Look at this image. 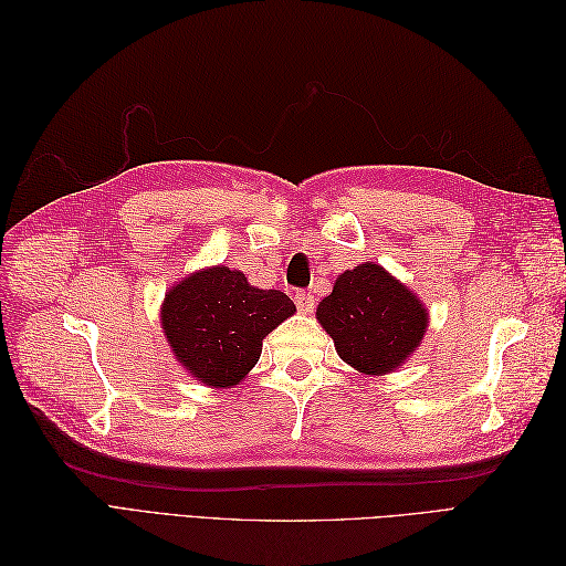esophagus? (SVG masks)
<instances>
[{
	"label": "esophagus",
	"mask_w": 566,
	"mask_h": 566,
	"mask_svg": "<svg viewBox=\"0 0 566 566\" xmlns=\"http://www.w3.org/2000/svg\"><path fill=\"white\" fill-rule=\"evenodd\" d=\"M295 304H297V310L300 312H312L314 310V295L312 293H304V290H297V293H295Z\"/></svg>",
	"instance_id": "esophagus-1"
}]
</instances>
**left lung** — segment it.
I'll return each instance as SVG.
<instances>
[{
  "label": "left lung",
  "instance_id": "1",
  "mask_svg": "<svg viewBox=\"0 0 566 566\" xmlns=\"http://www.w3.org/2000/svg\"><path fill=\"white\" fill-rule=\"evenodd\" d=\"M316 318L342 361L366 375L399 368L420 347L427 328V310L413 290L373 262L342 273L333 293L321 300Z\"/></svg>",
  "mask_w": 566,
  "mask_h": 566
}]
</instances>
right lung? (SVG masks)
Returning <instances> with one entry per match:
<instances>
[{
	"label": "right lung",
	"mask_w": 566,
	"mask_h": 566,
	"mask_svg": "<svg viewBox=\"0 0 566 566\" xmlns=\"http://www.w3.org/2000/svg\"><path fill=\"white\" fill-rule=\"evenodd\" d=\"M295 314L281 290H260L229 266L196 271L165 295L160 323L177 361L210 387L241 382L262 339Z\"/></svg>",
	"instance_id": "right-lung-1"
}]
</instances>
